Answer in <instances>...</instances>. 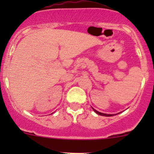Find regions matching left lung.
Listing matches in <instances>:
<instances>
[{
    "mask_svg": "<svg viewBox=\"0 0 154 154\" xmlns=\"http://www.w3.org/2000/svg\"><path fill=\"white\" fill-rule=\"evenodd\" d=\"M93 109V110H94V112H95L96 113H97V114H98V115H100V116H107V117H109V116H114V115H116V114H105V113H102V112H98V111H97V110H95L94 109V108H92ZM118 114H119V113H118Z\"/></svg>",
    "mask_w": 154,
    "mask_h": 154,
    "instance_id": "8db88e82",
    "label": "left lung"
}]
</instances>
